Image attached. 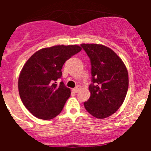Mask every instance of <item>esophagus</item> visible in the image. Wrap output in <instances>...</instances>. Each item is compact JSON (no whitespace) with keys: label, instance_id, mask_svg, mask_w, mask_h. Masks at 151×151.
I'll use <instances>...</instances> for the list:
<instances>
[{"label":"esophagus","instance_id":"esophagus-1","mask_svg":"<svg viewBox=\"0 0 151 151\" xmlns=\"http://www.w3.org/2000/svg\"><path fill=\"white\" fill-rule=\"evenodd\" d=\"M80 88H81V86H80V85H77L76 87L74 88L73 89V91H74L75 93H77V92L80 90Z\"/></svg>","mask_w":151,"mask_h":151}]
</instances>
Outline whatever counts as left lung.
Masks as SVG:
<instances>
[{
	"mask_svg": "<svg viewBox=\"0 0 151 151\" xmlns=\"http://www.w3.org/2000/svg\"><path fill=\"white\" fill-rule=\"evenodd\" d=\"M90 58L91 97L84 102L88 112L97 119L116 113L122 104L129 88L127 69L121 58L107 47L97 44H82Z\"/></svg>",
	"mask_w": 151,
	"mask_h": 151,
	"instance_id": "obj_1",
	"label": "left lung"
}]
</instances>
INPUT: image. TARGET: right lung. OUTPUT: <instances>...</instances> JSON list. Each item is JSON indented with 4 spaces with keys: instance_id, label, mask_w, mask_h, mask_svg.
<instances>
[{
    "instance_id": "add662e5",
    "label": "right lung",
    "mask_w": 151,
    "mask_h": 151,
    "mask_svg": "<svg viewBox=\"0 0 151 151\" xmlns=\"http://www.w3.org/2000/svg\"><path fill=\"white\" fill-rule=\"evenodd\" d=\"M78 45H57L35 52L22 67L19 76V96L33 116L48 120L59 115L70 96V89L63 82L64 63L81 51Z\"/></svg>"
}]
</instances>
